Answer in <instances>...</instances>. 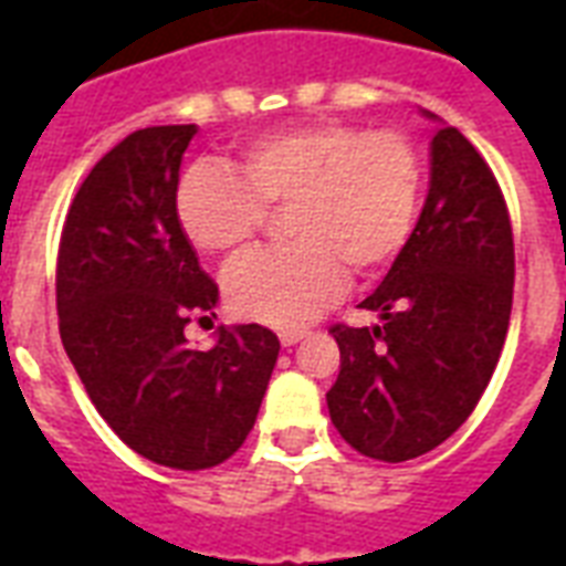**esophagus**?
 Returning a JSON list of instances; mask_svg holds the SVG:
<instances>
[{
    "label": "esophagus",
    "instance_id": "34e87169",
    "mask_svg": "<svg viewBox=\"0 0 566 566\" xmlns=\"http://www.w3.org/2000/svg\"><path fill=\"white\" fill-rule=\"evenodd\" d=\"M308 335V328H282V332H279V340H282V346H296Z\"/></svg>",
    "mask_w": 566,
    "mask_h": 566
}]
</instances>
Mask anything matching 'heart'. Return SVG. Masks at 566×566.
I'll use <instances>...</instances> for the list:
<instances>
[{"mask_svg": "<svg viewBox=\"0 0 566 566\" xmlns=\"http://www.w3.org/2000/svg\"><path fill=\"white\" fill-rule=\"evenodd\" d=\"M422 190L417 146L402 132L311 123L255 137L234 170L196 164L176 190L181 231L202 252H234L287 208V247L252 249L226 270L231 311L302 326L346 287V266L376 273L411 238Z\"/></svg>", "mask_w": 566, "mask_h": 566, "instance_id": "1", "label": "heart"}]
</instances>
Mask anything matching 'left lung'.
I'll use <instances>...</instances> for the list:
<instances>
[{
	"label": "left lung",
	"mask_w": 566,
	"mask_h": 566,
	"mask_svg": "<svg viewBox=\"0 0 566 566\" xmlns=\"http://www.w3.org/2000/svg\"><path fill=\"white\" fill-rule=\"evenodd\" d=\"M429 158L420 220L361 302L381 323L332 326L340 346L326 394L332 422L349 447L387 464L426 455L473 413L514 296V234L491 167L452 126L431 137Z\"/></svg>",
	"instance_id": "1"
}]
</instances>
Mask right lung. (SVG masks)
<instances>
[{
    "mask_svg": "<svg viewBox=\"0 0 566 566\" xmlns=\"http://www.w3.org/2000/svg\"><path fill=\"white\" fill-rule=\"evenodd\" d=\"M196 126L140 128L75 193L57 249V326L84 390L137 455L208 470L243 447L279 358L270 328L185 337L220 291L176 217L181 155Z\"/></svg>",
    "mask_w": 566,
    "mask_h": 566,
    "instance_id": "obj_1",
    "label": "right lung"
}]
</instances>
